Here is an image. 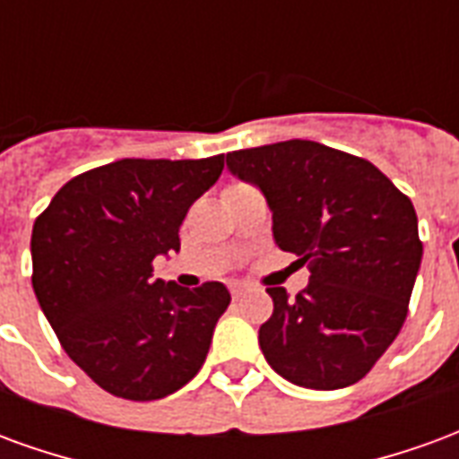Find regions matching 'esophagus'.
Wrapping results in <instances>:
<instances>
[{
  "instance_id": "34e87169",
  "label": "esophagus",
  "mask_w": 459,
  "mask_h": 459,
  "mask_svg": "<svg viewBox=\"0 0 459 459\" xmlns=\"http://www.w3.org/2000/svg\"><path fill=\"white\" fill-rule=\"evenodd\" d=\"M246 292H248V285H243V282H230V298L233 299L243 298Z\"/></svg>"
}]
</instances>
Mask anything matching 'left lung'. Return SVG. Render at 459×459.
<instances>
[{
	"label": "left lung",
	"mask_w": 459,
	"mask_h": 459,
	"mask_svg": "<svg viewBox=\"0 0 459 459\" xmlns=\"http://www.w3.org/2000/svg\"><path fill=\"white\" fill-rule=\"evenodd\" d=\"M263 191L280 250L307 263V288H268L258 342L290 384L334 391L364 378L394 344L423 258L411 199L371 161L309 140L226 154Z\"/></svg>",
	"instance_id": "left-lung-1"
}]
</instances>
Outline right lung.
Masks as SVG:
<instances>
[{"instance_id": "1", "label": "right lung", "mask_w": 459, "mask_h": 459, "mask_svg": "<svg viewBox=\"0 0 459 459\" xmlns=\"http://www.w3.org/2000/svg\"><path fill=\"white\" fill-rule=\"evenodd\" d=\"M223 171L206 160H120L64 184L31 233L34 292L65 354L108 394L157 401L189 384L226 312L223 282L152 278L186 211Z\"/></svg>"}]
</instances>
